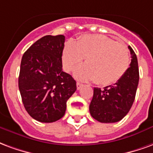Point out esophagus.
<instances>
[{
	"instance_id": "1",
	"label": "esophagus",
	"mask_w": 153,
	"mask_h": 153,
	"mask_svg": "<svg viewBox=\"0 0 153 153\" xmlns=\"http://www.w3.org/2000/svg\"><path fill=\"white\" fill-rule=\"evenodd\" d=\"M82 86H83V84H82V83H80V82H77V83H76V88H77V90H80Z\"/></svg>"
}]
</instances>
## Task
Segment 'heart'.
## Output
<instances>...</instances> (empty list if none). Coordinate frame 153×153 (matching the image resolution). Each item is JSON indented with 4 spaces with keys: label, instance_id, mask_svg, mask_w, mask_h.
<instances>
[{
    "label": "heart",
    "instance_id": "heart-1",
    "mask_svg": "<svg viewBox=\"0 0 153 153\" xmlns=\"http://www.w3.org/2000/svg\"><path fill=\"white\" fill-rule=\"evenodd\" d=\"M85 59V65L76 69L75 76L81 81L94 80L97 85H109L123 76L130 64L126 45L102 35H85L67 42L62 52V63L72 72Z\"/></svg>",
    "mask_w": 153,
    "mask_h": 153
}]
</instances>
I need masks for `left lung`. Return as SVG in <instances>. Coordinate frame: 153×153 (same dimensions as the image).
<instances>
[{"label":"left lung","mask_w":153,"mask_h":153,"mask_svg":"<svg viewBox=\"0 0 153 153\" xmlns=\"http://www.w3.org/2000/svg\"><path fill=\"white\" fill-rule=\"evenodd\" d=\"M128 48L132 59L126 74L114 85L94 88L90 112L92 117L102 123L121 121L129 112L135 99L139 80L138 59L133 49Z\"/></svg>","instance_id":"left-lung-1"}]
</instances>
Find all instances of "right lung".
<instances>
[{
	"instance_id": "right-lung-1",
	"label": "right lung",
	"mask_w": 153,
	"mask_h": 153,
	"mask_svg": "<svg viewBox=\"0 0 153 153\" xmlns=\"http://www.w3.org/2000/svg\"><path fill=\"white\" fill-rule=\"evenodd\" d=\"M63 35L45 36L23 53L19 88L24 108L33 119L51 123L65 114L67 101L76 90L71 75L62 70Z\"/></svg>"
}]
</instances>
